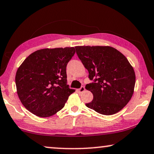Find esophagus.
<instances>
[{
	"label": "esophagus",
	"mask_w": 154,
	"mask_h": 154,
	"mask_svg": "<svg viewBox=\"0 0 154 154\" xmlns=\"http://www.w3.org/2000/svg\"><path fill=\"white\" fill-rule=\"evenodd\" d=\"M85 90V87H83V86H82V87H81V88L78 89V90H77V91H78V92H80V93H82V92H83Z\"/></svg>",
	"instance_id": "obj_1"
}]
</instances>
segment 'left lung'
<instances>
[{"mask_svg": "<svg viewBox=\"0 0 154 154\" xmlns=\"http://www.w3.org/2000/svg\"><path fill=\"white\" fill-rule=\"evenodd\" d=\"M75 48L90 79H94L85 86L93 94V100L86 106L104 115L121 110L134 92L135 74L130 62L111 46H80Z\"/></svg>", "mask_w": 154, "mask_h": 154, "instance_id": "8db88e82", "label": "left lung"}]
</instances>
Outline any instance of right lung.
Returning a JSON list of instances; mask_svg holds the SVG:
<instances>
[{"label":"right lung","instance_id":"right-lung-1","mask_svg":"<svg viewBox=\"0 0 154 154\" xmlns=\"http://www.w3.org/2000/svg\"><path fill=\"white\" fill-rule=\"evenodd\" d=\"M73 47L43 48L26 57L15 76L21 103L39 117L61 110L75 90L67 85L66 67L75 54Z\"/></svg>","mask_w":154,"mask_h":154}]
</instances>
